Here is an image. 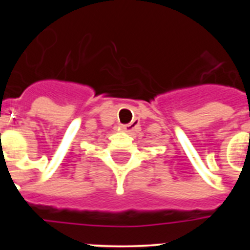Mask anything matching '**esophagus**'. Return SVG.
I'll return each instance as SVG.
<instances>
[{
  "label": "esophagus",
  "instance_id": "obj_1",
  "mask_svg": "<svg viewBox=\"0 0 250 250\" xmlns=\"http://www.w3.org/2000/svg\"><path fill=\"white\" fill-rule=\"evenodd\" d=\"M127 129H129V126H126V125H125V126H121V130H123V131H127Z\"/></svg>",
  "mask_w": 250,
  "mask_h": 250
}]
</instances>
